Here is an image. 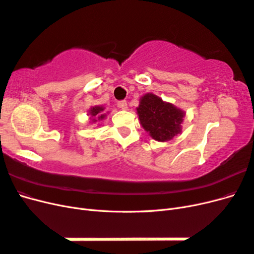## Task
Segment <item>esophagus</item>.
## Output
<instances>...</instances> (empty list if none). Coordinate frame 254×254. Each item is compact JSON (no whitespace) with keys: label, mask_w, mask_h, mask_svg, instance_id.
I'll list each match as a JSON object with an SVG mask.
<instances>
[{"label":"esophagus","mask_w":254,"mask_h":254,"mask_svg":"<svg viewBox=\"0 0 254 254\" xmlns=\"http://www.w3.org/2000/svg\"><path fill=\"white\" fill-rule=\"evenodd\" d=\"M118 106L120 107V108H121L122 110H128V104H127L125 101L120 102V103L118 104Z\"/></svg>","instance_id":"34e87169"}]
</instances>
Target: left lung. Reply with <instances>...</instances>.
Listing matches in <instances>:
<instances>
[{"instance_id": "obj_1", "label": "left lung", "mask_w": 254, "mask_h": 254, "mask_svg": "<svg viewBox=\"0 0 254 254\" xmlns=\"http://www.w3.org/2000/svg\"><path fill=\"white\" fill-rule=\"evenodd\" d=\"M140 124L153 140L171 141L182 132V122L186 112L175 105L164 102L153 93H146L136 107Z\"/></svg>"}]
</instances>
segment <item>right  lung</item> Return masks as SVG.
Masks as SVG:
<instances>
[{"label": "right lung", "instance_id": "obj_1", "mask_svg": "<svg viewBox=\"0 0 254 254\" xmlns=\"http://www.w3.org/2000/svg\"><path fill=\"white\" fill-rule=\"evenodd\" d=\"M105 107L104 106H94L91 107L88 111V115L90 118V123L92 124H95V123L101 122L103 120H105V118L107 117V114L109 112H104Z\"/></svg>", "mask_w": 254, "mask_h": 254}]
</instances>
